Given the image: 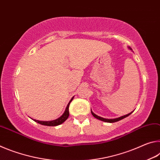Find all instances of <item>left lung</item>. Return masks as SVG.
<instances>
[{
    "label": "left lung",
    "instance_id": "obj_1",
    "mask_svg": "<svg viewBox=\"0 0 160 160\" xmlns=\"http://www.w3.org/2000/svg\"><path fill=\"white\" fill-rule=\"evenodd\" d=\"M128 48H129L130 50L132 51V48H131V47H128ZM132 112H133V111H132V112H131V113H128V114H126V115H124V116H121V117L116 118H112V119H108V118H102V117H101V116H97V114H95V113H94L92 112V109H91V113H92V116H94V117H95L96 118L99 119V120H101V121H104V122H107V123H114V122H116V121H120V120H121V119H123V118H126V117H127V116H128L130 114H131V113H132Z\"/></svg>",
    "mask_w": 160,
    "mask_h": 160
}]
</instances>
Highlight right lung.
I'll list each match as a JSON object with an SVG mask.
<instances>
[{
    "label": "right lung",
    "instance_id": "obj_1",
    "mask_svg": "<svg viewBox=\"0 0 160 160\" xmlns=\"http://www.w3.org/2000/svg\"><path fill=\"white\" fill-rule=\"evenodd\" d=\"M74 97H72V99L70 100V102L68 104L67 107L66 108V110H65L64 113L62 114L61 116L60 117L58 118L57 119H55V120H53V121H39V120H36V119H33L32 118V120H34L35 122H37L39 124H42V125H44V126H58L60 125V124L63 123L66 120V119L68 118L69 116V105H70V103L72 102V100L73 99Z\"/></svg>",
    "mask_w": 160,
    "mask_h": 160
}]
</instances>
